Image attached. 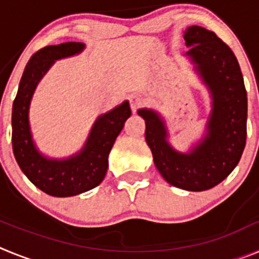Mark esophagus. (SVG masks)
I'll use <instances>...</instances> for the list:
<instances>
[{
	"label": "esophagus",
	"mask_w": 259,
	"mask_h": 259,
	"mask_svg": "<svg viewBox=\"0 0 259 259\" xmlns=\"http://www.w3.org/2000/svg\"><path fill=\"white\" fill-rule=\"evenodd\" d=\"M141 104H143V98L140 96L135 95L130 97V105H131V109L134 113H136V110L141 106Z\"/></svg>",
	"instance_id": "obj_1"
}]
</instances>
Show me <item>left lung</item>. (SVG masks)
<instances>
[{
	"mask_svg": "<svg viewBox=\"0 0 259 259\" xmlns=\"http://www.w3.org/2000/svg\"><path fill=\"white\" fill-rule=\"evenodd\" d=\"M188 57L211 100L205 135L188 152L170 143L166 122L153 109H139L157 170L168 184L191 192L212 188L237 166L246 141L248 98L239 62L214 32L200 26L184 31Z\"/></svg>",
	"mask_w": 259,
	"mask_h": 259,
	"instance_id": "1",
	"label": "left lung"
}]
</instances>
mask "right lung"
Segmentation results:
<instances>
[{
    "label": "right lung",
    "mask_w": 259,
    "mask_h": 259,
    "mask_svg": "<svg viewBox=\"0 0 259 259\" xmlns=\"http://www.w3.org/2000/svg\"><path fill=\"white\" fill-rule=\"evenodd\" d=\"M83 42L49 45L31 57L20 79L13 104V152L20 170L38 189L54 197H71L101 184L109 166V153L131 116L128 101L96 119L83 148L67 158L42 154L32 136L29 106L36 87L58 59L80 54Z\"/></svg>",
    "instance_id": "obj_1"
}]
</instances>
